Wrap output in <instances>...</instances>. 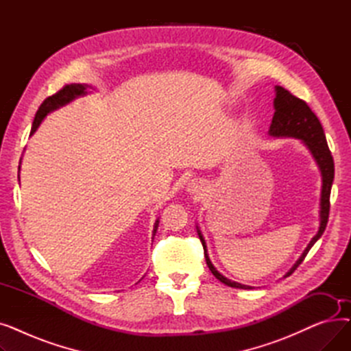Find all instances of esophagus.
I'll return each mask as SVG.
<instances>
[{
    "label": "esophagus",
    "instance_id": "34e87169",
    "mask_svg": "<svg viewBox=\"0 0 351 351\" xmlns=\"http://www.w3.org/2000/svg\"><path fill=\"white\" fill-rule=\"evenodd\" d=\"M186 191H188L192 196H195V197H200V196H202V193L205 192V183L202 182V180L193 179V180H191V182L188 183V188H186Z\"/></svg>",
    "mask_w": 351,
    "mask_h": 351
}]
</instances>
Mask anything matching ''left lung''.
<instances>
[{
  "mask_svg": "<svg viewBox=\"0 0 351 351\" xmlns=\"http://www.w3.org/2000/svg\"><path fill=\"white\" fill-rule=\"evenodd\" d=\"M276 98L273 101L274 105V115L269 128V135L276 136V138H296L300 139L310 151V154L315 158L316 163L319 165V169L322 172V196H320V228L317 234L311 239L307 247L304 249L303 254L300 256V259L294 263V266L286 273L285 278L290 276L294 270L299 267V265L304 261L306 254L311 249V246L315 245L319 239L322 237L326 226H327V220H328V212H330V192H331V185H333V179H335V162L333 156H331V152L328 149V145L326 141V135L323 131V126L319 121V118L315 115V112L310 109V106L302 101L300 98L291 95L287 89L283 86H276ZM197 234L202 245H204L205 250V259L209 270L213 273L215 278L225 283L229 287H236V289H250V286L241 285L237 282H232L228 278H225L223 274H220L216 267L212 265L208 250H206V242L204 236H202L199 228H197Z\"/></svg>",
  "mask_w": 351,
  "mask_h": 351,
  "instance_id": "1",
  "label": "left lung"
}]
</instances>
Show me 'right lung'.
<instances>
[{"label": "right lung", "mask_w": 351, "mask_h": 351, "mask_svg": "<svg viewBox=\"0 0 351 351\" xmlns=\"http://www.w3.org/2000/svg\"><path fill=\"white\" fill-rule=\"evenodd\" d=\"M86 88L88 85H82V84H71V85H65L61 90H58L57 94L52 95V97H48L43 104L41 106L38 108V110H36L35 114V118H34V122H32V128H31V134L32 135L36 128L40 126V123L44 121V118L51 114L52 110L58 109L66 104H69L71 101H73L78 97H84L86 95ZM156 229H158V220L155 223V229H154V234L156 233Z\"/></svg>", "instance_id": "right-lung-1"}]
</instances>
